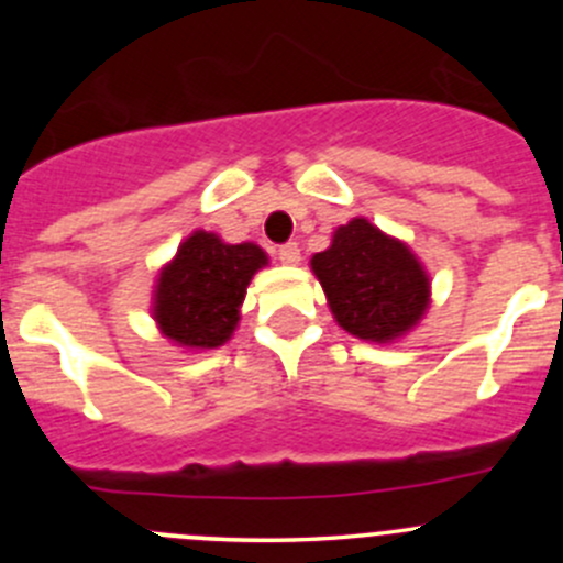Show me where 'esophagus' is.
Segmentation results:
<instances>
[{
    "instance_id": "esophagus-1",
    "label": "esophagus",
    "mask_w": 563,
    "mask_h": 563,
    "mask_svg": "<svg viewBox=\"0 0 563 563\" xmlns=\"http://www.w3.org/2000/svg\"><path fill=\"white\" fill-rule=\"evenodd\" d=\"M277 255H280L283 264H299V245L297 242H286L277 250Z\"/></svg>"
}]
</instances>
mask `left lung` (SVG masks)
<instances>
[{
  "instance_id": "1",
  "label": "left lung",
  "mask_w": 563,
  "mask_h": 563,
  "mask_svg": "<svg viewBox=\"0 0 563 563\" xmlns=\"http://www.w3.org/2000/svg\"><path fill=\"white\" fill-rule=\"evenodd\" d=\"M310 266L334 321L360 340L391 343L411 332L430 305V277L411 247L365 218L340 225Z\"/></svg>"
}]
</instances>
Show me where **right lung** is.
<instances>
[{
    "mask_svg": "<svg viewBox=\"0 0 563 563\" xmlns=\"http://www.w3.org/2000/svg\"><path fill=\"white\" fill-rule=\"evenodd\" d=\"M266 253L253 242L225 245L218 234L192 231L155 286L157 327L181 349H218L234 334L250 280Z\"/></svg>",
    "mask_w": 563,
    "mask_h": 563,
    "instance_id": "obj_1",
    "label": "right lung"
}]
</instances>
